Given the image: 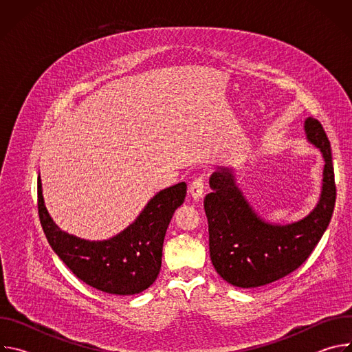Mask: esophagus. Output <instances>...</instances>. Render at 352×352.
<instances>
[{
	"instance_id": "34e87169",
	"label": "esophagus",
	"mask_w": 352,
	"mask_h": 352,
	"mask_svg": "<svg viewBox=\"0 0 352 352\" xmlns=\"http://www.w3.org/2000/svg\"><path fill=\"white\" fill-rule=\"evenodd\" d=\"M205 185H206V182H205V177H204V175H199V177H196V178L192 181L190 188H189V192H190V195H192V197H193L195 200H200V199L204 197Z\"/></svg>"
}]
</instances>
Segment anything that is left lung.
<instances>
[{
    "instance_id": "obj_1",
    "label": "left lung",
    "mask_w": 352,
    "mask_h": 352,
    "mask_svg": "<svg viewBox=\"0 0 352 352\" xmlns=\"http://www.w3.org/2000/svg\"><path fill=\"white\" fill-rule=\"evenodd\" d=\"M308 140L326 162L318 206L302 220L287 226L263 221L235 185L231 170L210 177L213 192L205 197L209 250L216 272L230 284L256 288L277 281L302 265L323 236L334 210L336 182L329 138L322 124L307 118Z\"/></svg>"
}]
</instances>
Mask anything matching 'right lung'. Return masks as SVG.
I'll return each mask as SVG.
<instances>
[{
  "label": "right lung",
  "mask_w": 352,
  "mask_h": 352,
  "mask_svg": "<svg viewBox=\"0 0 352 352\" xmlns=\"http://www.w3.org/2000/svg\"><path fill=\"white\" fill-rule=\"evenodd\" d=\"M185 196V182L163 189L121 234L90 242L61 231L50 219L37 178L38 217L48 243L79 280L116 295L139 294L155 283L162 267L167 227Z\"/></svg>",
  "instance_id": "1"
}]
</instances>
